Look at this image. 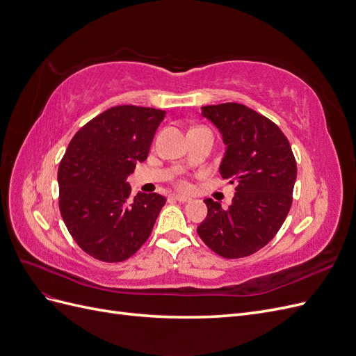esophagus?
Returning a JSON list of instances; mask_svg holds the SVG:
<instances>
[{"mask_svg":"<svg viewBox=\"0 0 356 356\" xmlns=\"http://www.w3.org/2000/svg\"><path fill=\"white\" fill-rule=\"evenodd\" d=\"M172 200H177V202H181V203H187L190 202L188 197H184V196H170Z\"/></svg>","mask_w":356,"mask_h":356,"instance_id":"1","label":"esophagus"}]
</instances>
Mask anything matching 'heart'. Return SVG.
<instances>
[{
	"label": "heart",
	"mask_w": 356,
	"mask_h": 356,
	"mask_svg": "<svg viewBox=\"0 0 356 356\" xmlns=\"http://www.w3.org/2000/svg\"><path fill=\"white\" fill-rule=\"evenodd\" d=\"M177 187H178L179 190H188V188H190V184H188L187 179H178V181H177Z\"/></svg>",
	"instance_id": "obj_1"
}]
</instances>
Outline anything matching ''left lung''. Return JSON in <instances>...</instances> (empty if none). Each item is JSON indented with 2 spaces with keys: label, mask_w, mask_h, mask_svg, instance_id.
Wrapping results in <instances>:
<instances>
[{
  "label": "left lung",
  "mask_w": 356,
  "mask_h": 356,
  "mask_svg": "<svg viewBox=\"0 0 356 356\" xmlns=\"http://www.w3.org/2000/svg\"><path fill=\"white\" fill-rule=\"evenodd\" d=\"M202 114L222 134L227 149L220 174L232 179L236 195L227 209L212 199L204 200L208 215L197 233L224 258L252 255L275 238L289 212L296 157L277 124L242 104L207 105Z\"/></svg>",
  "instance_id": "8db88e82"
}]
</instances>
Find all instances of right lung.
I'll return each instance as SVG.
<instances>
[{"label": "right lung", "instance_id": "add662e5", "mask_svg": "<svg viewBox=\"0 0 356 356\" xmlns=\"http://www.w3.org/2000/svg\"><path fill=\"white\" fill-rule=\"evenodd\" d=\"M165 111L118 105L74 135L59 169V209L72 239L105 263L132 257L152 234L166 203L157 193L131 199L126 178L148 157Z\"/></svg>", "mask_w": 356, "mask_h": 356}]
</instances>
